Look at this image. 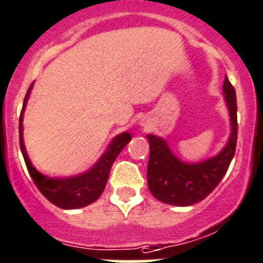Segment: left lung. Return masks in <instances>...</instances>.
Listing matches in <instances>:
<instances>
[{
	"mask_svg": "<svg viewBox=\"0 0 263 263\" xmlns=\"http://www.w3.org/2000/svg\"><path fill=\"white\" fill-rule=\"evenodd\" d=\"M223 92L231 118V136L218 156L200 163H185L174 156L165 140L154 135L146 136L151 148L146 178L149 191L157 200L170 205H193L208 197L227 173L237 141L236 92L227 76Z\"/></svg>",
	"mask_w": 263,
	"mask_h": 263,
	"instance_id": "1",
	"label": "left lung"
}]
</instances>
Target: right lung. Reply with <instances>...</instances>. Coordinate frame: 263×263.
Masks as SVG:
<instances>
[{"mask_svg":"<svg viewBox=\"0 0 263 263\" xmlns=\"http://www.w3.org/2000/svg\"><path fill=\"white\" fill-rule=\"evenodd\" d=\"M32 85L33 84L29 85L28 90H27L21 117H19V144H21V151L29 175L33 179L39 191L51 203L61 209H78V208H83V206L95 202L106 187L110 168H111L115 158L122 152V149L129 143L132 136L128 132H123V134L115 136L104 156L98 159L97 163L87 173L70 176V178H49V176L43 175L32 166L31 161L27 156L23 141V112L29 93H31Z\"/></svg>","mask_w":263,"mask_h":263,"instance_id":"obj_1","label":"right lung"}]
</instances>
